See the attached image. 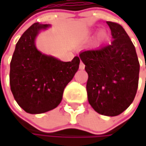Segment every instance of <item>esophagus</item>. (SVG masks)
<instances>
[{
	"instance_id": "esophagus-1",
	"label": "esophagus",
	"mask_w": 146,
	"mask_h": 146,
	"mask_svg": "<svg viewBox=\"0 0 146 146\" xmlns=\"http://www.w3.org/2000/svg\"><path fill=\"white\" fill-rule=\"evenodd\" d=\"M79 67H80V70H84V67H85V65L83 63V62H80Z\"/></svg>"
}]
</instances>
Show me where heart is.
<instances>
[{"mask_svg":"<svg viewBox=\"0 0 146 146\" xmlns=\"http://www.w3.org/2000/svg\"><path fill=\"white\" fill-rule=\"evenodd\" d=\"M103 36V33H102V34H101V37H102Z\"/></svg>","mask_w":146,"mask_h":146,"instance_id":"heart-1","label":"heart"}]
</instances>
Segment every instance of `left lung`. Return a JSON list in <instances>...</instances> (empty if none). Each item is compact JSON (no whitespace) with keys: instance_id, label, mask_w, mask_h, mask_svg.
Returning <instances> with one entry per match:
<instances>
[{"instance_id":"1","label":"left lung","mask_w":146,"mask_h":146,"mask_svg":"<svg viewBox=\"0 0 146 146\" xmlns=\"http://www.w3.org/2000/svg\"><path fill=\"white\" fill-rule=\"evenodd\" d=\"M114 39L110 44L80 54L88 75V102L98 114L120 115L137 91L140 63L136 49L123 27L107 22Z\"/></svg>"}]
</instances>
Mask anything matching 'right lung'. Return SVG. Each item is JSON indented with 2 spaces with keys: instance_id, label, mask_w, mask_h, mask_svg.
I'll return each mask as SVG.
<instances>
[{
  "instance_id": "add662e5",
  "label": "right lung",
  "mask_w": 146,
  "mask_h": 146,
  "mask_svg": "<svg viewBox=\"0 0 146 146\" xmlns=\"http://www.w3.org/2000/svg\"><path fill=\"white\" fill-rule=\"evenodd\" d=\"M48 25L36 23L20 37L10 62L9 84L21 108L30 114H42L56 108L65 87L79 69L80 58L62 62L37 50L35 39Z\"/></svg>"
}]
</instances>
